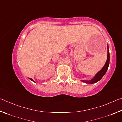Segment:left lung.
I'll return each mask as SVG.
<instances>
[{"mask_svg":"<svg viewBox=\"0 0 122 122\" xmlns=\"http://www.w3.org/2000/svg\"><path fill=\"white\" fill-rule=\"evenodd\" d=\"M109 61H110V54H109V46L108 45V55H107V59L104 66H103L102 68L95 75L94 77L92 78V80H89V81H88V80H81V81L88 84H94L100 81L101 78L103 77V76L105 75V74L106 73L107 70L108 69Z\"/></svg>","mask_w":122,"mask_h":122,"instance_id":"8db88e82","label":"left lung"}]
</instances>
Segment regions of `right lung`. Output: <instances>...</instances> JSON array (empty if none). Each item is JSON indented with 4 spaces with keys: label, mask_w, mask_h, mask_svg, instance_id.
I'll return each mask as SVG.
<instances>
[{
    "label": "right lung",
    "mask_w": 122,
    "mask_h": 122,
    "mask_svg": "<svg viewBox=\"0 0 122 122\" xmlns=\"http://www.w3.org/2000/svg\"><path fill=\"white\" fill-rule=\"evenodd\" d=\"M30 78V80H31V81H32L33 82H34V80H33V79H32V78Z\"/></svg>",
    "instance_id": "1"
}]
</instances>
